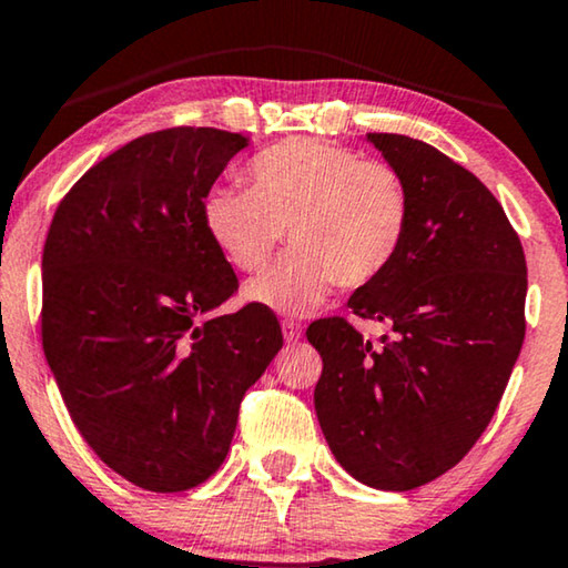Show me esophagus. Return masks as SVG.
I'll return each mask as SVG.
<instances>
[{"mask_svg":"<svg viewBox=\"0 0 568 568\" xmlns=\"http://www.w3.org/2000/svg\"><path fill=\"white\" fill-rule=\"evenodd\" d=\"M283 337L285 343H296L301 337V324L296 320H283Z\"/></svg>","mask_w":568,"mask_h":568,"instance_id":"1","label":"esophagus"}]
</instances>
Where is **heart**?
<instances>
[{
  "label": "heart",
  "instance_id": "heart-1",
  "mask_svg": "<svg viewBox=\"0 0 568 568\" xmlns=\"http://www.w3.org/2000/svg\"><path fill=\"white\" fill-rule=\"evenodd\" d=\"M252 189L215 186L202 217L210 239L241 272H260L283 244L293 252L246 296L280 314H306L332 288H363L403 252L410 189L384 161L320 140L277 142L248 163Z\"/></svg>",
  "mask_w": 568,
  "mask_h": 568
}]
</instances>
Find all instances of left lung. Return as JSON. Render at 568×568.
Here are the masks:
<instances>
[{
	"instance_id": "left-lung-1",
	"label": "left lung",
	"mask_w": 568,
	"mask_h": 568,
	"mask_svg": "<svg viewBox=\"0 0 568 568\" xmlns=\"http://www.w3.org/2000/svg\"><path fill=\"white\" fill-rule=\"evenodd\" d=\"M403 173L413 215L403 252L347 301L392 337L345 316L308 324L322 355L314 407L355 480L410 490L452 470L494 418L525 343L527 262L488 186L426 142L368 134Z\"/></svg>"
}]
</instances>
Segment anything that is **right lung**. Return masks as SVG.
Returning <instances> with one entry per match:
<instances>
[{
	"mask_svg": "<svg viewBox=\"0 0 568 568\" xmlns=\"http://www.w3.org/2000/svg\"><path fill=\"white\" fill-rule=\"evenodd\" d=\"M246 138L142 134L80 176L43 244V353L90 449L134 486L179 494L223 465L246 389L283 347L205 229V196Z\"/></svg>",
	"mask_w": 568,
	"mask_h": 568,
	"instance_id": "add662e5",
	"label": "right lung"
}]
</instances>
